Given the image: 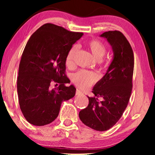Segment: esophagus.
<instances>
[{"instance_id": "esophagus-1", "label": "esophagus", "mask_w": 155, "mask_h": 155, "mask_svg": "<svg viewBox=\"0 0 155 155\" xmlns=\"http://www.w3.org/2000/svg\"><path fill=\"white\" fill-rule=\"evenodd\" d=\"M83 94V92H82V91H80V90H76V95H80V94Z\"/></svg>"}]
</instances>
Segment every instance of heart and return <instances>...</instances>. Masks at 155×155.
Wrapping results in <instances>:
<instances>
[{
    "mask_svg": "<svg viewBox=\"0 0 155 155\" xmlns=\"http://www.w3.org/2000/svg\"><path fill=\"white\" fill-rule=\"evenodd\" d=\"M87 47L92 53V56L97 60H100L106 54V47L103 43L96 39L91 40L87 42ZM77 51V46H74L69 51L67 55L65 63L68 66L73 64V56ZM97 76L94 73L87 71H79L73 74L72 80L78 87L80 88H86L90 87L96 81Z\"/></svg>",
    "mask_w": 155,
    "mask_h": 155,
    "instance_id": "heart-1",
    "label": "heart"
}]
</instances>
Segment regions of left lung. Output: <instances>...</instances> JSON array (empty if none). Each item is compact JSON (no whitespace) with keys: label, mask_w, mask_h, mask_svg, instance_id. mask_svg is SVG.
<instances>
[{"label":"left lung","mask_w":155,"mask_h":155,"mask_svg":"<svg viewBox=\"0 0 155 155\" xmlns=\"http://www.w3.org/2000/svg\"><path fill=\"white\" fill-rule=\"evenodd\" d=\"M107 39L113 51V58L107 73L92 89L93 97H87V107L79 117L87 126L97 131L109 130L121 117L131 92L134 68L132 48L119 31H109L100 35ZM103 100L98 101V98Z\"/></svg>","instance_id":"8db88e82"}]
</instances>
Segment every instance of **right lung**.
Listing matches in <instances>:
<instances>
[{
	"mask_svg": "<svg viewBox=\"0 0 155 155\" xmlns=\"http://www.w3.org/2000/svg\"><path fill=\"white\" fill-rule=\"evenodd\" d=\"M82 35L47 23L29 38L21 57L17 81L20 109L29 124H51L58 117L62 102L75 95V86L65 85L70 83L65 74V60ZM53 81L59 85L52 89Z\"/></svg>",
	"mask_w": 155,
	"mask_h": 155,
	"instance_id": "1",
	"label": "right lung"
}]
</instances>
